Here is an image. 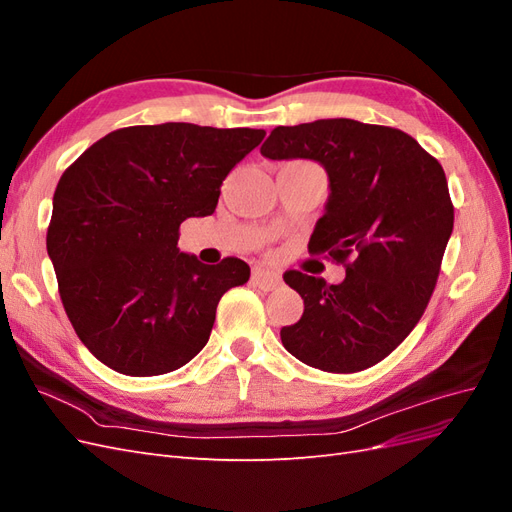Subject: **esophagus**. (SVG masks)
<instances>
[{
	"label": "esophagus",
	"instance_id": "1",
	"mask_svg": "<svg viewBox=\"0 0 512 512\" xmlns=\"http://www.w3.org/2000/svg\"><path fill=\"white\" fill-rule=\"evenodd\" d=\"M252 282L260 288V290H275L277 286L282 284V277L273 273V271H265V269H254L252 271Z\"/></svg>",
	"mask_w": 512,
	"mask_h": 512
}]
</instances>
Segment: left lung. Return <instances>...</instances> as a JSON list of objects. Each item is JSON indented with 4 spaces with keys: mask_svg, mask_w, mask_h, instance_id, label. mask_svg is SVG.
<instances>
[{
    "mask_svg": "<svg viewBox=\"0 0 512 512\" xmlns=\"http://www.w3.org/2000/svg\"><path fill=\"white\" fill-rule=\"evenodd\" d=\"M260 153L305 158L329 175V200L309 252L346 267L342 284L286 271L303 316L280 331L309 367L352 374L389 356L436 288L455 209L440 162L406 132L354 119L277 126Z\"/></svg>",
    "mask_w": 512,
    "mask_h": 512,
    "instance_id": "1",
    "label": "left lung"
}]
</instances>
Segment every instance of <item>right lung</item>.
Instances as JSON below:
<instances>
[{"mask_svg":"<svg viewBox=\"0 0 512 512\" xmlns=\"http://www.w3.org/2000/svg\"><path fill=\"white\" fill-rule=\"evenodd\" d=\"M265 134L121 128L61 175L46 250L76 335L106 367L160 376L205 348L222 294L250 280V267L179 252V226L215 211L222 181Z\"/></svg>","mask_w":512,"mask_h":512,"instance_id":"add662e5","label":"right lung"}]
</instances>
